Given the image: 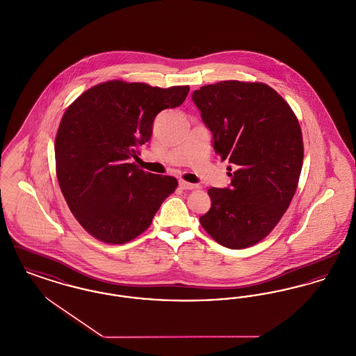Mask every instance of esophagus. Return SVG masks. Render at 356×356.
<instances>
[{
  "label": "esophagus",
  "mask_w": 356,
  "mask_h": 356,
  "mask_svg": "<svg viewBox=\"0 0 356 356\" xmlns=\"http://www.w3.org/2000/svg\"><path fill=\"white\" fill-rule=\"evenodd\" d=\"M179 186H180L181 189H189V191L199 188V186H196V184H191V183H186L184 180H180V181H179Z\"/></svg>",
  "instance_id": "esophagus-1"
}]
</instances>
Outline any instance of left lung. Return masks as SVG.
Masks as SVG:
<instances>
[{"mask_svg": "<svg viewBox=\"0 0 356 356\" xmlns=\"http://www.w3.org/2000/svg\"><path fill=\"white\" fill-rule=\"evenodd\" d=\"M192 100L213 136V149L231 165L228 188H209L200 218L219 244L240 250L267 236L287 211L303 165V136L291 106L263 83L220 81Z\"/></svg>", "mask_w": 356, "mask_h": 356, "instance_id": "1", "label": "left lung"}]
</instances>
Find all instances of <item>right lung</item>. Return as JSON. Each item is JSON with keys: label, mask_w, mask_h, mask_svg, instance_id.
<instances>
[{"label": "right lung", "mask_w": 356, "mask_h": 356, "mask_svg": "<svg viewBox=\"0 0 356 356\" xmlns=\"http://www.w3.org/2000/svg\"><path fill=\"white\" fill-rule=\"evenodd\" d=\"M189 86L112 80L85 90L65 111L54 141L56 173L73 216L108 244L141 235L175 192L172 176L131 163L152 136L153 120L186 99Z\"/></svg>", "instance_id": "obj_1"}]
</instances>
